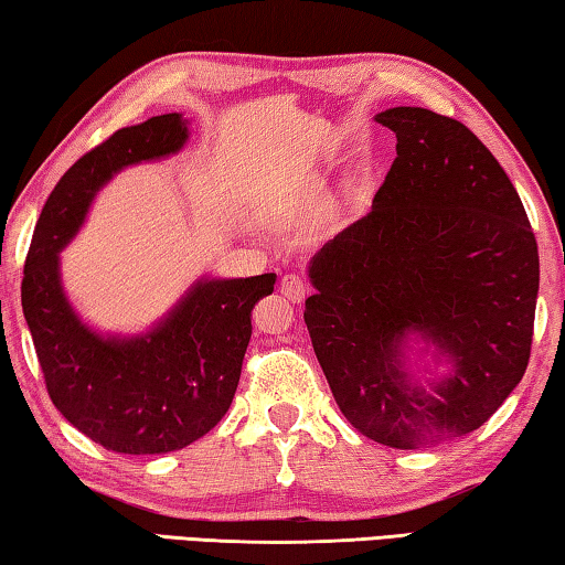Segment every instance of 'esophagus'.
<instances>
[{
  "label": "esophagus",
  "mask_w": 565,
  "mask_h": 565,
  "mask_svg": "<svg viewBox=\"0 0 565 565\" xmlns=\"http://www.w3.org/2000/svg\"><path fill=\"white\" fill-rule=\"evenodd\" d=\"M280 292L285 295V298H288L290 302H302L305 298H308V292H310V285L302 280L300 275H282V280H280Z\"/></svg>",
  "instance_id": "34e87169"
}]
</instances>
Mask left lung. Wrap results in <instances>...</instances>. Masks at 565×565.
<instances>
[{
	"mask_svg": "<svg viewBox=\"0 0 565 565\" xmlns=\"http://www.w3.org/2000/svg\"><path fill=\"white\" fill-rule=\"evenodd\" d=\"M374 121L397 136V158L372 211L312 255L305 324L352 427L417 449L479 429L516 390L539 247L516 188L467 126L419 106Z\"/></svg>",
	"mask_w": 565,
	"mask_h": 565,
	"instance_id": "obj_1",
	"label": "left lung"
}]
</instances>
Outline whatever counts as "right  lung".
Here are the masks:
<instances>
[{"label": "right lung", "instance_id": "right-lung-1", "mask_svg": "<svg viewBox=\"0 0 565 565\" xmlns=\"http://www.w3.org/2000/svg\"><path fill=\"white\" fill-rule=\"evenodd\" d=\"M183 114L116 131L78 158L49 195L29 247L22 310L49 397L68 424L116 454L183 449L225 417L250 342L255 302L275 273L201 275L146 332H98L66 298L58 253L98 191L124 168L161 161L188 143Z\"/></svg>", "mask_w": 565, "mask_h": 565}]
</instances>
